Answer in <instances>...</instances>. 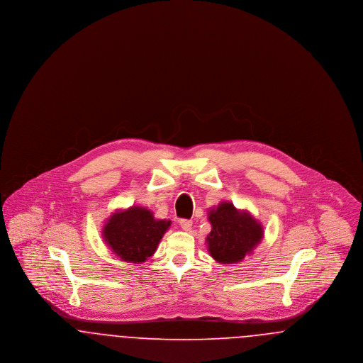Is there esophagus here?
Masks as SVG:
<instances>
[{
  "instance_id": "obj_1",
  "label": "esophagus",
  "mask_w": 363,
  "mask_h": 363,
  "mask_svg": "<svg viewBox=\"0 0 363 363\" xmlns=\"http://www.w3.org/2000/svg\"><path fill=\"white\" fill-rule=\"evenodd\" d=\"M179 225H181V228H182L184 231H190V230H191V220L182 219V220H179Z\"/></svg>"
}]
</instances>
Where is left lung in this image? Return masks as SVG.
<instances>
[{"mask_svg":"<svg viewBox=\"0 0 363 363\" xmlns=\"http://www.w3.org/2000/svg\"><path fill=\"white\" fill-rule=\"evenodd\" d=\"M208 220L212 225L207 237L208 252L222 264L240 262L264 237L261 223L247 211H240L228 201L212 208Z\"/></svg>","mask_w":363,"mask_h":363,"instance_id":"8db88e82","label":"left lung"}]
</instances>
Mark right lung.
<instances>
[{"label":"right lung","mask_w":363,"mask_h":363,"mask_svg":"<svg viewBox=\"0 0 363 363\" xmlns=\"http://www.w3.org/2000/svg\"><path fill=\"white\" fill-rule=\"evenodd\" d=\"M170 225V220L155 219L150 209L135 206L114 212L104 223L102 235L120 259L140 264L155 253Z\"/></svg>","instance_id":"add662e5"}]
</instances>
